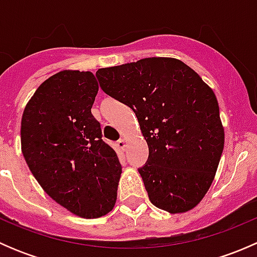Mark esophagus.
Wrapping results in <instances>:
<instances>
[{
  "mask_svg": "<svg viewBox=\"0 0 257 257\" xmlns=\"http://www.w3.org/2000/svg\"><path fill=\"white\" fill-rule=\"evenodd\" d=\"M116 145H118L119 148H120V149H125V147H126V141L125 139H119L118 141V143H116Z\"/></svg>",
  "mask_w": 257,
  "mask_h": 257,
  "instance_id": "1",
  "label": "esophagus"
}]
</instances>
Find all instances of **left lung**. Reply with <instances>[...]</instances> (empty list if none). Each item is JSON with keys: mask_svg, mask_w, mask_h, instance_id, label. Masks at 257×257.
<instances>
[{"mask_svg": "<svg viewBox=\"0 0 257 257\" xmlns=\"http://www.w3.org/2000/svg\"><path fill=\"white\" fill-rule=\"evenodd\" d=\"M100 88L134 110L149 147L139 174L150 201L170 214L194 209L214 181L225 143L214 90L172 57L99 68Z\"/></svg>", "mask_w": 257, "mask_h": 257, "instance_id": "obj_1", "label": "left lung"}]
</instances>
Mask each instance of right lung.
Wrapping results in <instances>:
<instances>
[{
  "label": "right lung",
  "mask_w": 257,
  "mask_h": 257,
  "mask_svg": "<svg viewBox=\"0 0 257 257\" xmlns=\"http://www.w3.org/2000/svg\"><path fill=\"white\" fill-rule=\"evenodd\" d=\"M98 89L92 72L64 69L37 88L21 120V149L33 177L56 203L84 219L112 211L121 174L90 112Z\"/></svg>",
  "instance_id": "right-lung-1"
}]
</instances>
